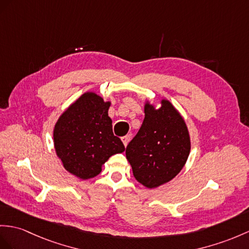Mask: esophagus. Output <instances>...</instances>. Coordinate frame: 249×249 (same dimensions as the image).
Returning a JSON list of instances; mask_svg holds the SVG:
<instances>
[{
    "instance_id": "esophagus-1",
    "label": "esophagus",
    "mask_w": 249,
    "mask_h": 249,
    "mask_svg": "<svg viewBox=\"0 0 249 249\" xmlns=\"http://www.w3.org/2000/svg\"><path fill=\"white\" fill-rule=\"evenodd\" d=\"M121 141H123L124 147H126V144H128V142H130V135H125V136H123L121 137Z\"/></svg>"
}]
</instances>
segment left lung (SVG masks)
Wrapping results in <instances>:
<instances>
[{
    "mask_svg": "<svg viewBox=\"0 0 249 249\" xmlns=\"http://www.w3.org/2000/svg\"><path fill=\"white\" fill-rule=\"evenodd\" d=\"M190 153V137L183 117L171 102L144 106V119L125 149L133 175L147 188L168 183L183 169Z\"/></svg>",
    "mask_w": 249,
    "mask_h": 249,
    "instance_id": "8db88e82",
    "label": "left lung"
}]
</instances>
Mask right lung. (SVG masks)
Segmentation results:
<instances>
[{"label":"right lung","instance_id":"add662e5","mask_svg":"<svg viewBox=\"0 0 249 249\" xmlns=\"http://www.w3.org/2000/svg\"><path fill=\"white\" fill-rule=\"evenodd\" d=\"M105 102L95 93H86L58 119L53 129L57 155L70 173L81 179L95 178L114 154L123 153L124 145L112 130Z\"/></svg>","mask_w":249,"mask_h":249}]
</instances>
